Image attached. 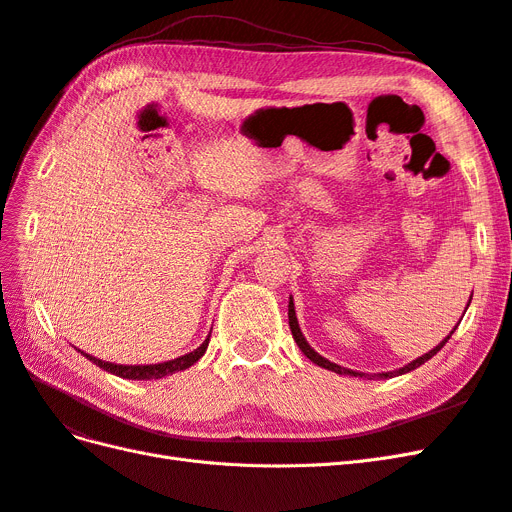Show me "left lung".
Masks as SVG:
<instances>
[{"instance_id":"8db88e82","label":"left lung","mask_w":512,"mask_h":512,"mask_svg":"<svg viewBox=\"0 0 512 512\" xmlns=\"http://www.w3.org/2000/svg\"><path fill=\"white\" fill-rule=\"evenodd\" d=\"M470 301H472V297H470ZM470 305V303H468ZM468 309V307H466ZM463 318V316H461ZM288 322H290V331H292V337H294V342H297V346L301 348V352L307 356L309 361H314L316 365H320V367H324V369H329V371H335V374H348V376H365V374H359V371H352V369H346V367H342V365H337V363H331L329 359H324V356H320L312 346L307 344V339L303 337V333H301V329H299V320H297V314H294V303H292V297H290V303H288ZM457 329V327H455ZM455 329L448 333L442 342L433 348V350H429L427 354H423V356H418L416 361H412V363H408V365H404L401 369H395V371H384V374H378V378H393V376H401V374H408V371H412V369H416V367H421L423 363H427L433 354H438L442 348H444V344L448 342V339H451V335L455 333Z\"/></svg>"}]
</instances>
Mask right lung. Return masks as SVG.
<instances>
[{"mask_svg": "<svg viewBox=\"0 0 512 512\" xmlns=\"http://www.w3.org/2000/svg\"><path fill=\"white\" fill-rule=\"evenodd\" d=\"M209 337H211V333H209ZM209 337H207L205 342L200 344L196 350L179 356V359L156 363V365H117V363H108V361L96 359V356H89V354H85V352H83V354L87 356V359H89L91 363H96L98 367H102V369H106V371H111V374H115V376H119V378H128V380H158V378L175 374V371H183V369L192 367V365L200 359V356L205 354V350H207V346H209Z\"/></svg>", "mask_w": 512, "mask_h": 512, "instance_id": "add662e5", "label": "right lung"}]
</instances>
